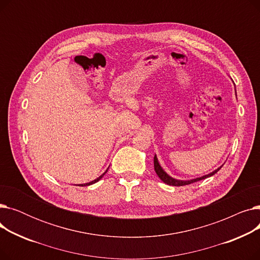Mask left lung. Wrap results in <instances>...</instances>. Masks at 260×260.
Listing matches in <instances>:
<instances>
[{
  "label": "left lung",
  "instance_id": "8db88e82",
  "mask_svg": "<svg viewBox=\"0 0 260 260\" xmlns=\"http://www.w3.org/2000/svg\"><path fill=\"white\" fill-rule=\"evenodd\" d=\"M154 168H155L156 174L158 175V177L163 182L169 184V185H174V186H182V185L190 184V183H193V182H197V181L202 180V179H206V178H208V177H211V176L215 175L218 171L221 169V167H220V168H218L217 170H215L214 172H212V173H210L208 175H204L202 177H199V178H195V179H192V180H177L175 178H172L171 176H169L165 171H163V169L159 165V162H158V159H157L156 155L154 157Z\"/></svg>",
  "mask_w": 260,
  "mask_h": 260
}]
</instances>
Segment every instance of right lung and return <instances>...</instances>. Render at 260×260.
I'll return each mask as SVG.
<instances>
[{
    "label": "right lung",
    "instance_id": "obj_1",
    "mask_svg": "<svg viewBox=\"0 0 260 260\" xmlns=\"http://www.w3.org/2000/svg\"><path fill=\"white\" fill-rule=\"evenodd\" d=\"M106 172H107V170H106ZM106 172H105V173H106ZM105 173H103L100 177H98L97 179H94V180H92V181H90V182H88V183H85V184H79V185H81V186H86V185H90V184H93V183H95V182H98V181L102 178V177L105 175Z\"/></svg>",
    "mask_w": 260,
    "mask_h": 260
}]
</instances>
